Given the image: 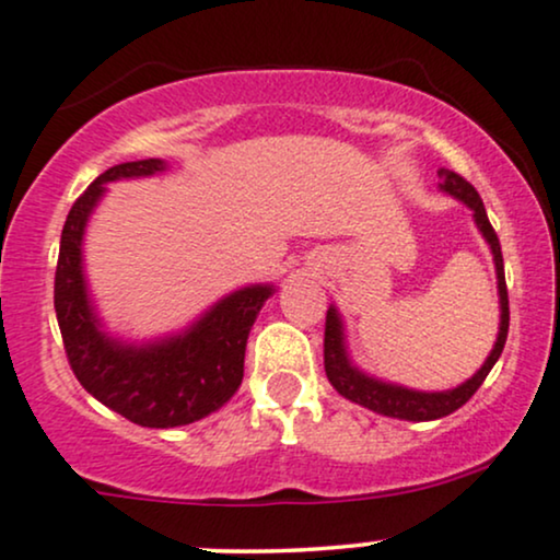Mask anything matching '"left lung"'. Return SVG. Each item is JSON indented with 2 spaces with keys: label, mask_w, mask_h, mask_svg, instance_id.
<instances>
[{
  "label": "left lung",
  "mask_w": 560,
  "mask_h": 560,
  "mask_svg": "<svg viewBox=\"0 0 560 560\" xmlns=\"http://www.w3.org/2000/svg\"><path fill=\"white\" fill-rule=\"evenodd\" d=\"M442 189L447 195L464 199L468 208L474 210V221L485 240L490 242L492 258H494V271H498V292H500V331L498 342H494L490 358L485 365L468 378L460 387L447 389V392H413L405 387H395V384L376 382V378L361 374L358 369H352L350 361L345 355L342 345V324L334 307L326 311V329H324V369L329 376L331 387L347 400L363 405V408L374 410V413L389 416V419H405V421H434L442 416H450L453 410H458L460 405H466L474 397L481 384H485L487 374L492 371V365L498 363L500 352H503L505 339H508V320H511V311H508V287H505V271H503V253H500V240L494 234L490 218H487L485 202H481L479 191L466 182L460 173L455 171H440Z\"/></svg>",
  "instance_id": "left-lung-1"
}]
</instances>
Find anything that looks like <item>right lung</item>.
I'll return each mask as SVG.
<instances>
[{
    "mask_svg": "<svg viewBox=\"0 0 560 560\" xmlns=\"http://www.w3.org/2000/svg\"><path fill=\"white\" fill-rule=\"evenodd\" d=\"M163 160L113 165L70 208L55 271V313L70 369L81 387L124 419L171 429L205 419L240 389L244 347L271 287H247L221 300L182 337L126 347L100 331L81 273V240L107 182L152 176Z\"/></svg>",
    "mask_w": 560,
    "mask_h": 560,
    "instance_id": "right-lung-1",
    "label": "right lung"
}]
</instances>
